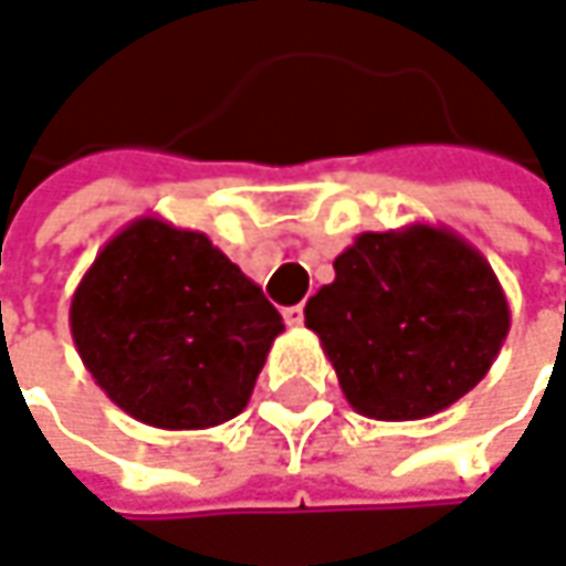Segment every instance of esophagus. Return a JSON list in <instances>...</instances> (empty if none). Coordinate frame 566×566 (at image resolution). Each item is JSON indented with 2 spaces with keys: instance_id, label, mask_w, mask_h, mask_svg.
<instances>
[{
  "instance_id": "1",
  "label": "esophagus",
  "mask_w": 566,
  "mask_h": 566,
  "mask_svg": "<svg viewBox=\"0 0 566 566\" xmlns=\"http://www.w3.org/2000/svg\"><path fill=\"white\" fill-rule=\"evenodd\" d=\"M282 314H284V324H287V327H301V324H304V307H301V304H291V307H284Z\"/></svg>"
}]
</instances>
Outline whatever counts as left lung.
Listing matches in <instances>:
<instances>
[{
	"mask_svg": "<svg viewBox=\"0 0 566 566\" xmlns=\"http://www.w3.org/2000/svg\"><path fill=\"white\" fill-rule=\"evenodd\" d=\"M304 307L346 401L376 421H418L489 373L509 301L480 249L447 227L359 232Z\"/></svg>",
	"mask_w": 566,
	"mask_h": 566,
	"instance_id": "1",
	"label": "left lung"
}]
</instances>
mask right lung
I'll return each mask as SVG.
<instances>
[{"mask_svg": "<svg viewBox=\"0 0 566 566\" xmlns=\"http://www.w3.org/2000/svg\"><path fill=\"white\" fill-rule=\"evenodd\" d=\"M262 287L197 230L138 217L71 297V334L96 386L142 424L203 431L235 418L282 334Z\"/></svg>", "mask_w": 566, "mask_h": 566, "instance_id": "obj_1", "label": "right lung"}]
</instances>
